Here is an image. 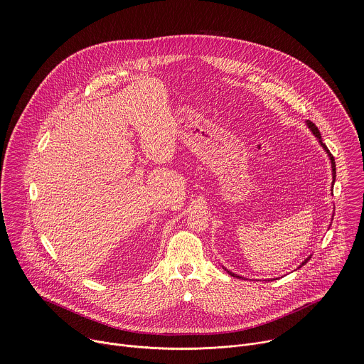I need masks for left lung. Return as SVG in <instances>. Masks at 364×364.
<instances>
[{
  "label": "left lung",
  "mask_w": 364,
  "mask_h": 364,
  "mask_svg": "<svg viewBox=\"0 0 364 364\" xmlns=\"http://www.w3.org/2000/svg\"><path fill=\"white\" fill-rule=\"evenodd\" d=\"M306 125H308V128H309V129L312 131V134H314V135H315V136L318 138L319 144L323 146V149H325V150L328 151V154H329V159H331V161H332V171H333V183H335V177H336V164H335V159H333V156H332V154L329 153V150H328V147L325 146V144H322V139H321V134H319V129L316 128V125H315L314 122H311V121H306ZM309 259H311V257H308L306 260H304V262H302V264H305V263H306V262H308ZM302 264H301V266H302ZM225 270H226V269H225ZM226 272H228V270H226ZM228 274H229V276H233V277H237V279H240L239 276H236V274H233V273H230V272H228Z\"/></svg>",
  "instance_id": "8db88e82"
}]
</instances>
